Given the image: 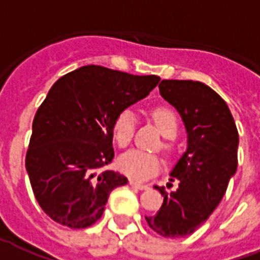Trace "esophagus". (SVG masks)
<instances>
[{"label":"esophagus","mask_w":260,"mask_h":260,"mask_svg":"<svg viewBox=\"0 0 260 260\" xmlns=\"http://www.w3.org/2000/svg\"><path fill=\"white\" fill-rule=\"evenodd\" d=\"M130 186L133 188H137V190H146V188H149L148 184H141V183H137L134 180H130Z\"/></svg>","instance_id":"obj_1"}]
</instances>
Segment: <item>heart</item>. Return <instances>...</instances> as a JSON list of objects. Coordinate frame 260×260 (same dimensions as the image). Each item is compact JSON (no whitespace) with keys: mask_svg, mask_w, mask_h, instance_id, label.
Here are the masks:
<instances>
[{"mask_svg":"<svg viewBox=\"0 0 260 260\" xmlns=\"http://www.w3.org/2000/svg\"><path fill=\"white\" fill-rule=\"evenodd\" d=\"M152 118L157 124L158 130L164 137H175L178 134V118L171 108L157 107L152 111ZM136 114L132 108H124L116 115L112 123V136L119 148H126L132 142L136 132ZM162 150H170L167 144ZM119 170L122 174L133 180H146L157 174L160 170V160L156 154L142 150H130L119 158Z\"/></svg>","mask_w":260,"mask_h":260,"instance_id":"heart-1","label":"heart"}]
</instances>
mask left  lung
Wrapping results in <instances>:
<instances>
[{
	"mask_svg": "<svg viewBox=\"0 0 260 260\" xmlns=\"http://www.w3.org/2000/svg\"><path fill=\"white\" fill-rule=\"evenodd\" d=\"M160 93L182 116L187 150L171 172L175 191L156 186L164 197L146 222L162 237L194 233L218 206L237 170L239 133L226 103L210 86L191 80H162Z\"/></svg>",
	"mask_w": 260,
	"mask_h": 260,
	"instance_id": "left-lung-1",
	"label": "left lung"
}]
</instances>
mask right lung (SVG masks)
I'll return each mask as SVG.
<instances>
[{
  "instance_id": "obj_1",
  "label": "right lung",
  "mask_w": 260,
  "mask_h": 260,
  "mask_svg": "<svg viewBox=\"0 0 260 260\" xmlns=\"http://www.w3.org/2000/svg\"><path fill=\"white\" fill-rule=\"evenodd\" d=\"M158 81L88 65L51 86L32 122L25 156L34 195L51 220L82 229L103 216L110 192L127 183L106 170L114 158L112 123Z\"/></svg>"
}]
</instances>
